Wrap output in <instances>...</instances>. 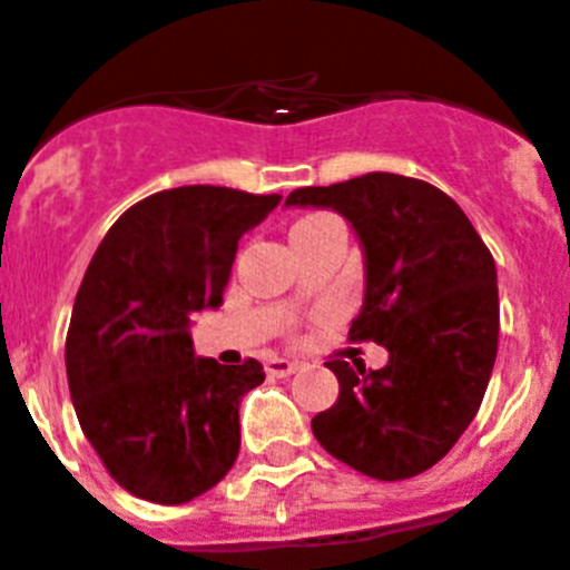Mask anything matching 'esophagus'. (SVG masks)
I'll return each mask as SVG.
<instances>
[{"label":"esophagus","instance_id":"obj_1","mask_svg":"<svg viewBox=\"0 0 570 570\" xmlns=\"http://www.w3.org/2000/svg\"><path fill=\"white\" fill-rule=\"evenodd\" d=\"M296 367H299V362L285 360V356H271V360L265 362V374L276 376V380H282V376L294 374Z\"/></svg>","mask_w":570,"mask_h":570}]
</instances>
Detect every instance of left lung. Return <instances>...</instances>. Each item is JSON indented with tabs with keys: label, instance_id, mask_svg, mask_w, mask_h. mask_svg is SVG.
<instances>
[{
	"label": "left lung",
	"instance_id": "left-lung-1",
	"mask_svg": "<svg viewBox=\"0 0 570 570\" xmlns=\"http://www.w3.org/2000/svg\"><path fill=\"white\" fill-rule=\"evenodd\" d=\"M285 208L336 210L354 228L365 279L347 336L387 351L380 371L328 362L340 396L311 420L314 436L374 480L428 471L476 416L497 360L500 294L485 242L440 188L382 170L299 188Z\"/></svg>",
	"mask_w": 570,
	"mask_h": 570
}]
</instances>
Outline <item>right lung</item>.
<instances>
[{"label": "right lung", "mask_w": 570, "mask_h": 570, "mask_svg": "<svg viewBox=\"0 0 570 570\" xmlns=\"http://www.w3.org/2000/svg\"><path fill=\"white\" fill-rule=\"evenodd\" d=\"M185 185L125 210L85 271L65 367L85 436L125 491L183 505L239 454V402L262 385L256 360L194 354V314L223 305L236 245L279 205Z\"/></svg>", "instance_id": "add662e5"}]
</instances>
